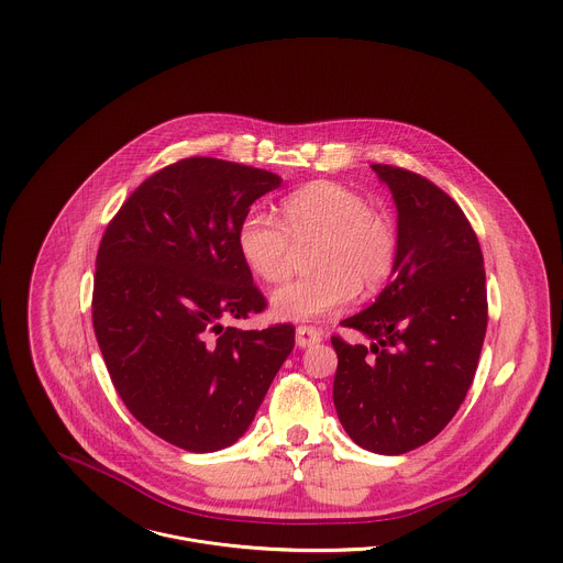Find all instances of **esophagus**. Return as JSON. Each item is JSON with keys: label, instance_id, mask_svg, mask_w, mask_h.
Segmentation results:
<instances>
[{"label": "esophagus", "instance_id": "esophagus-1", "mask_svg": "<svg viewBox=\"0 0 563 563\" xmlns=\"http://www.w3.org/2000/svg\"><path fill=\"white\" fill-rule=\"evenodd\" d=\"M321 331H319L317 327H310V324H299V327H297V344H299L301 349L312 346V344H317V342H321Z\"/></svg>", "mask_w": 563, "mask_h": 563}]
</instances>
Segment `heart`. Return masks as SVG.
Segmentation results:
<instances>
[{"instance_id":"heart-1","label":"heart","mask_w":563,"mask_h":563,"mask_svg":"<svg viewBox=\"0 0 563 563\" xmlns=\"http://www.w3.org/2000/svg\"><path fill=\"white\" fill-rule=\"evenodd\" d=\"M282 220L251 212L239 228L246 266L268 284L290 277L299 246H310L317 273L273 295V312L286 321H312L344 308L357 288L373 290L395 271L399 236L393 219L338 181H312L288 195Z\"/></svg>"}]
</instances>
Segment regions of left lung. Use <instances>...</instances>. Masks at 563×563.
Listing matches in <instances>:
<instances>
[{"mask_svg":"<svg viewBox=\"0 0 563 563\" xmlns=\"http://www.w3.org/2000/svg\"><path fill=\"white\" fill-rule=\"evenodd\" d=\"M399 210V251L377 301L340 322L371 344L331 335L333 405L362 449L402 455L433 440L473 384L487 292L477 234L462 208L427 177L373 164Z\"/></svg>","mask_w":563,"mask_h":563,"instance_id":"8db88e82","label":"left lung"}]
</instances>
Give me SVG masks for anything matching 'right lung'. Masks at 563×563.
<instances>
[{
	"label": "right lung",
	"mask_w": 563,
	"mask_h": 563,
	"mask_svg": "<svg viewBox=\"0 0 563 563\" xmlns=\"http://www.w3.org/2000/svg\"><path fill=\"white\" fill-rule=\"evenodd\" d=\"M279 181L184 158L147 177L99 242L90 308L110 379L143 427L184 451L234 444L295 346L290 322L225 324L266 310L239 228Z\"/></svg>",
	"instance_id": "right-lung-1"
}]
</instances>
